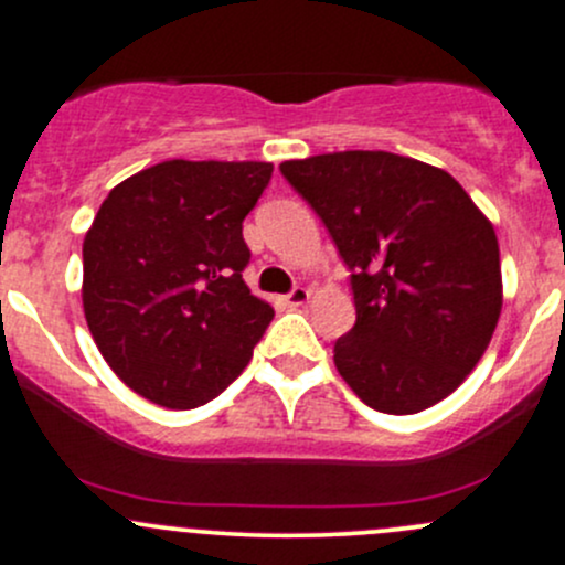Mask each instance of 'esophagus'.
<instances>
[{"instance_id": "34e87169", "label": "esophagus", "mask_w": 565, "mask_h": 565, "mask_svg": "<svg viewBox=\"0 0 565 565\" xmlns=\"http://www.w3.org/2000/svg\"><path fill=\"white\" fill-rule=\"evenodd\" d=\"M309 298H311L309 289H306V287H295L292 292L284 295V303H287V306H303Z\"/></svg>"}]
</instances>
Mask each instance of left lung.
<instances>
[{"instance_id":"obj_1","label":"left lung","mask_w":565,"mask_h":565,"mask_svg":"<svg viewBox=\"0 0 565 565\" xmlns=\"http://www.w3.org/2000/svg\"><path fill=\"white\" fill-rule=\"evenodd\" d=\"M281 174L350 270L355 324L333 347L344 383L388 415L457 391L503 306L498 237L465 188L383 150L284 161Z\"/></svg>"}]
</instances>
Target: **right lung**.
<instances>
[{
    "instance_id": "right-lung-1",
    "label": "right lung",
    "mask_w": 565,
    "mask_h": 565,
    "mask_svg": "<svg viewBox=\"0 0 565 565\" xmlns=\"http://www.w3.org/2000/svg\"><path fill=\"white\" fill-rule=\"evenodd\" d=\"M273 163L163 161L119 182L84 237V317L139 396L191 409L248 366L273 306L243 281V221Z\"/></svg>"
}]
</instances>
